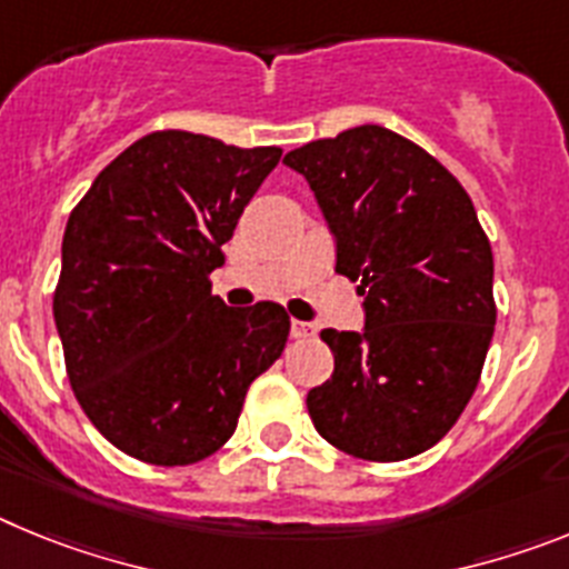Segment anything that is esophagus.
Listing matches in <instances>:
<instances>
[{"label":"esophagus","mask_w":569,"mask_h":569,"mask_svg":"<svg viewBox=\"0 0 569 569\" xmlns=\"http://www.w3.org/2000/svg\"><path fill=\"white\" fill-rule=\"evenodd\" d=\"M290 333H293V339H313L316 328L313 325H308V321L293 319V325H290Z\"/></svg>","instance_id":"esophagus-1"}]
</instances>
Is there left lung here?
<instances>
[{
	"label": "left lung",
	"instance_id": "8db88e82",
	"mask_svg": "<svg viewBox=\"0 0 569 569\" xmlns=\"http://www.w3.org/2000/svg\"><path fill=\"white\" fill-rule=\"evenodd\" d=\"M336 236V273L359 281L365 330H321L333 376L308 393L325 441L365 461L425 453L459 421L496 328L492 250L470 196L439 159L379 124L284 156Z\"/></svg>",
	"mask_w": 569,
	"mask_h": 569
}]
</instances>
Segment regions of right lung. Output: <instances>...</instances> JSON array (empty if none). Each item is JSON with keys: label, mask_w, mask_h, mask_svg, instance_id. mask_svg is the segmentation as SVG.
<instances>
[{"label": "right lung", "mask_w": 569, "mask_h": 569, "mask_svg": "<svg viewBox=\"0 0 569 569\" xmlns=\"http://www.w3.org/2000/svg\"><path fill=\"white\" fill-rule=\"evenodd\" d=\"M279 159L281 148L156 130L70 210L53 319L73 396L122 453L159 467L213 456L284 350L281 305L233 310L210 293L222 244Z\"/></svg>", "instance_id": "obj_1"}]
</instances>
